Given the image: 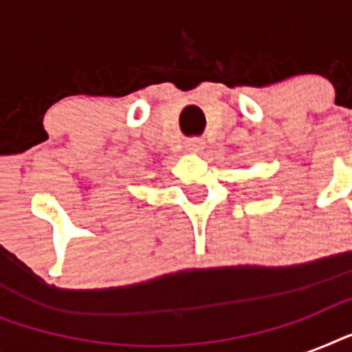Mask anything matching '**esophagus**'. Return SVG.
I'll return each instance as SVG.
<instances>
[{
	"instance_id": "34e87169",
	"label": "esophagus",
	"mask_w": 352,
	"mask_h": 352,
	"mask_svg": "<svg viewBox=\"0 0 352 352\" xmlns=\"http://www.w3.org/2000/svg\"><path fill=\"white\" fill-rule=\"evenodd\" d=\"M186 149H188V151H192V153L203 151L204 140H203V138H190V140H186Z\"/></svg>"
}]
</instances>
